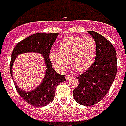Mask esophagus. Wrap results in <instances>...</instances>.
<instances>
[{
    "instance_id": "esophagus-1",
    "label": "esophagus",
    "mask_w": 126,
    "mask_h": 126,
    "mask_svg": "<svg viewBox=\"0 0 126 126\" xmlns=\"http://www.w3.org/2000/svg\"><path fill=\"white\" fill-rule=\"evenodd\" d=\"M65 77H66V80H68L69 79H70V78H71V76H70V75H66V76H65Z\"/></svg>"
}]
</instances>
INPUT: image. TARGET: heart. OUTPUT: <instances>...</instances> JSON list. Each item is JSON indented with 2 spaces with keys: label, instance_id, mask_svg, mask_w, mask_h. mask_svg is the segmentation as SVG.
<instances>
[{
  "label": "heart",
  "instance_id": "heart-1",
  "mask_svg": "<svg viewBox=\"0 0 126 126\" xmlns=\"http://www.w3.org/2000/svg\"><path fill=\"white\" fill-rule=\"evenodd\" d=\"M96 55V45L89 36H69L60 42L58 51H51L49 58L57 71L64 72L69 65L77 71L86 70L93 64Z\"/></svg>",
  "mask_w": 126,
  "mask_h": 126
}]
</instances>
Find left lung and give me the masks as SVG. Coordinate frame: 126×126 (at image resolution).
Wrapping results in <instances>:
<instances>
[{"label":"left lung","instance_id":"left-lung-1","mask_svg":"<svg viewBox=\"0 0 126 126\" xmlns=\"http://www.w3.org/2000/svg\"><path fill=\"white\" fill-rule=\"evenodd\" d=\"M96 45L95 62L84 73L77 77L79 85L73 91V97L83 105L98 103L109 90L117 72L116 52L108 40L94 31H88Z\"/></svg>","mask_w":126,"mask_h":126}]
</instances>
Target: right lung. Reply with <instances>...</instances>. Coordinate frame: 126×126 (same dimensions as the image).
<instances>
[{"mask_svg": "<svg viewBox=\"0 0 126 126\" xmlns=\"http://www.w3.org/2000/svg\"><path fill=\"white\" fill-rule=\"evenodd\" d=\"M58 35V33L34 34L19 42L12 51L10 66L12 77H13L12 68L14 60L19 55L26 53H37L44 57L46 66V74L41 84L34 90L25 91L21 89L14 80L15 87L20 96L32 106H46L53 101L55 98L56 87L66 80L65 75L58 74L52 68L53 66L49 58L51 47Z\"/></svg>", "mask_w": 126, "mask_h": 126, "instance_id": "add662e5", "label": "right lung"}]
</instances>
